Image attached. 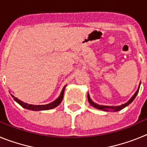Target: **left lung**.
I'll use <instances>...</instances> for the list:
<instances>
[{
    "label": "left lung",
    "instance_id": "obj_1",
    "mask_svg": "<svg viewBox=\"0 0 147 147\" xmlns=\"http://www.w3.org/2000/svg\"><path fill=\"white\" fill-rule=\"evenodd\" d=\"M140 85H141V82H140L139 86H138V90H136V92L135 93V94L133 95L132 97H131L130 99H129L127 102H126V103L123 104V105H119V106H106V105H98V104L95 103V102H93V101H92L91 98H90V97L89 93H88V102H89L90 105H91V106H93V107H95V108L98 109V110H103V111H113V112H117V111H119V110H122V109H124V107H127V106H128L129 104H131L132 102H133V100L135 99V98H136V96H137L138 93V90H139V88H140Z\"/></svg>",
    "mask_w": 147,
    "mask_h": 147
}]
</instances>
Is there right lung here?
I'll use <instances>...</instances> for the list:
<instances>
[{
  "label": "right lung",
  "instance_id": "add662e5",
  "mask_svg": "<svg viewBox=\"0 0 147 147\" xmlns=\"http://www.w3.org/2000/svg\"><path fill=\"white\" fill-rule=\"evenodd\" d=\"M66 85L62 88V91H61L60 95L58 97L55 101H54L53 102H51V103L48 104V105H29V104L25 103V102H22L20 99H18V98L15 97L13 95H11L12 98H14L15 102H18L20 106H22L24 108L27 109V110H34V111H40V110H50V109H53L54 107H57L58 105L62 102V99H63V95H64V91H65V88Z\"/></svg>",
  "mask_w": 147,
  "mask_h": 147
}]
</instances>
